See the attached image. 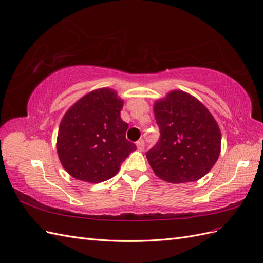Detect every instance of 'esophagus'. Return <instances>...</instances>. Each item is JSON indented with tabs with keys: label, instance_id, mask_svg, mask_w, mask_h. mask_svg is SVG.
Masks as SVG:
<instances>
[{
	"label": "esophagus",
	"instance_id": "1",
	"mask_svg": "<svg viewBox=\"0 0 263 263\" xmlns=\"http://www.w3.org/2000/svg\"><path fill=\"white\" fill-rule=\"evenodd\" d=\"M137 147H138V150L140 152L144 151V141L143 140H139L138 142H137Z\"/></svg>",
	"mask_w": 263,
	"mask_h": 263
}]
</instances>
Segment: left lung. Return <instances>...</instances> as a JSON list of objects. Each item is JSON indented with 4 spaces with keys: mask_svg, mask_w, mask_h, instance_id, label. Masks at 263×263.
<instances>
[{
    "mask_svg": "<svg viewBox=\"0 0 263 263\" xmlns=\"http://www.w3.org/2000/svg\"><path fill=\"white\" fill-rule=\"evenodd\" d=\"M160 140L146 152L156 176L170 183L198 181L210 171L221 151V132L200 101L181 90L153 105Z\"/></svg>",
    "mask_w": 263,
    "mask_h": 263,
    "instance_id": "obj_1",
    "label": "left lung"
}]
</instances>
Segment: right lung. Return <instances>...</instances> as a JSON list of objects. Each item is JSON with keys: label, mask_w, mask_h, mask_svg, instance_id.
Returning a JSON list of instances; mask_svg holds the SVG:
<instances>
[{"label": "right lung", "mask_w": 263, "mask_h": 263, "mask_svg": "<svg viewBox=\"0 0 263 263\" xmlns=\"http://www.w3.org/2000/svg\"><path fill=\"white\" fill-rule=\"evenodd\" d=\"M124 101L117 91L102 87L78 100L59 126L57 151L65 171L78 180L100 183L119 172L137 149L127 141V123L121 119Z\"/></svg>", "instance_id": "right-lung-1"}]
</instances>
